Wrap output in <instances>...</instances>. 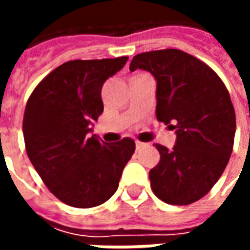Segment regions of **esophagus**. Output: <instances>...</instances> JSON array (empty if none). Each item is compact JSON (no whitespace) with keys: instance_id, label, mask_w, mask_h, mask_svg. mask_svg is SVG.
<instances>
[{"instance_id":"1","label":"esophagus","mask_w":250,"mask_h":250,"mask_svg":"<svg viewBox=\"0 0 250 250\" xmlns=\"http://www.w3.org/2000/svg\"><path fill=\"white\" fill-rule=\"evenodd\" d=\"M135 146H136V150H141V148H143V147L148 146V145H147V143H143V142L136 141V142H135Z\"/></svg>"}]
</instances>
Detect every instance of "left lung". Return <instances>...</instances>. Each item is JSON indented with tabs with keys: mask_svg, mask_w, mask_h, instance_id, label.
<instances>
[{
	"mask_svg": "<svg viewBox=\"0 0 250 250\" xmlns=\"http://www.w3.org/2000/svg\"><path fill=\"white\" fill-rule=\"evenodd\" d=\"M157 80V119L177 132L168 150L155 145L161 161L150 170L154 194L168 205H190L209 193L233 151L236 114L220 76L179 49L136 55L130 71Z\"/></svg>",
	"mask_w": 250,
	"mask_h": 250,
	"instance_id": "8db88e82",
	"label": "left lung"
}]
</instances>
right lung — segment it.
Instances as JSON below:
<instances>
[{
	"label": "right lung",
	"mask_w": 250,
	"mask_h": 250,
	"mask_svg": "<svg viewBox=\"0 0 250 250\" xmlns=\"http://www.w3.org/2000/svg\"><path fill=\"white\" fill-rule=\"evenodd\" d=\"M127 60L66 62L28 99L22 120L26 154L49 191L69 206L87 209L108 201L135 151L130 138L104 143L88 135L103 112L104 82Z\"/></svg>",
	"instance_id": "right-lung-1"
}]
</instances>
